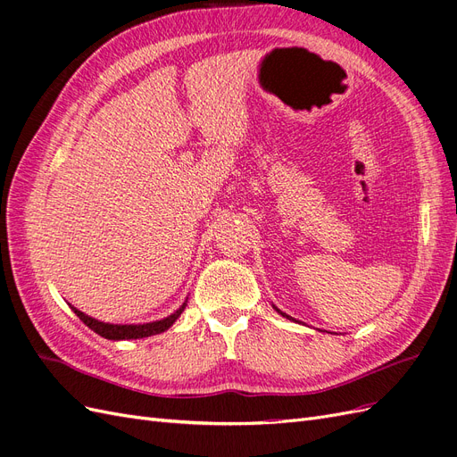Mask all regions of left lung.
I'll list each match as a JSON object with an SVG mask.
<instances>
[{"label": "left lung", "instance_id": "1", "mask_svg": "<svg viewBox=\"0 0 457 457\" xmlns=\"http://www.w3.org/2000/svg\"><path fill=\"white\" fill-rule=\"evenodd\" d=\"M274 309H276V307H274ZM276 311H278V309H276ZM278 312H280V314H282V316H286V318H289V316H287V314H286V312H282V311H278ZM289 320H294V318H289Z\"/></svg>", "mask_w": 457, "mask_h": 457}]
</instances>
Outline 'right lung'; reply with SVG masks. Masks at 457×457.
Instances as JSON below:
<instances>
[{
  "label": "right lung",
  "instance_id": "add662e5",
  "mask_svg": "<svg viewBox=\"0 0 457 457\" xmlns=\"http://www.w3.org/2000/svg\"><path fill=\"white\" fill-rule=\"evenodd\" d=\"M185 307H187V301L173 314H170L168 318H163V320L150 322V324H129V326L128 324H123V326L121 324H104V322L95 320V318L78 311L76 307H72V311L81 322H84L87 328H91L95 331V334H99L104 339L118 341V339H141V337L162 334V331H165L170 326H173V322L177 320L179 316H181Z\"/></svg>",
  "mask_w": 457,
  "mask_h": 457
}]
</instances>
